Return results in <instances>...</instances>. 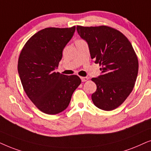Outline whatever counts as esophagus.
<instances>
[{"mask_svg":"<svg viewBox=\"0 0 151 151\" xmlns=\"http://www.w3.org/2000/svg\"><path fill=\"white\" fill-rule=\"evenodd\" d=\"M81 79L82 82H85L86 81H88V80L89 79V78L88 77H81Z\"/></svg>","mask_w":151,"mask_h":151,"instance_id":"1","label":"esophagus"}]
</instances>
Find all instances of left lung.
Instances as JSON below:
<instances>
[{"instance_id": "1", "label": "left lung", "mask_w": 151, "mask_h": 151, "mask_svg": "<svg viewBox=\"0 0 151 151\" xmlns=\"http://www.w3.org/2000/svg\"><path fill=\"white\" fill-rule=\"evenodd\" d=\"M82 39L87 42L90 57L101 65V74L92 81L96 85L92 94L93 104L110 111L121 105L133 89L139 63L133 47L122 32L114 28L77 26Z\"/></svg>"}]
</instances>
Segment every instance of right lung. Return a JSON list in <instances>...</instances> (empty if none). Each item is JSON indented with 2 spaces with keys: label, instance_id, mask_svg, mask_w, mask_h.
<instances>
[{
  "label": "right lung",
  "instance_id": "obj_1",
  "mask_svg": "<svg viewBox=\"0 0 151 151\" xmlns=\"http://www.w3.org/2000/svg\"><path fill=\"white\" fill-rule=\"evenodd\" d=\"M74 32L75 26L45 28L28 40L20 54L18 71L23 89L45 114H56L65 110L74 91L81 83L77 75L56 72L63 50Z\"/></svg>",
  "mask_w": 151,
  "mask_h": 151
}]
</instances>
